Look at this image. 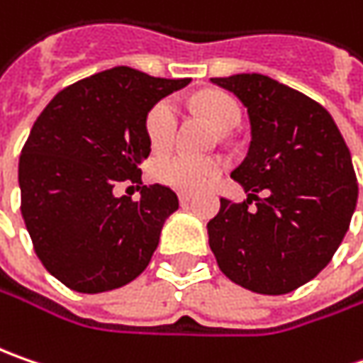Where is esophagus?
I'll return each instance as SVG.
<instances>
[{
  "mask_svg": "<svg viewBox=\"0 0 363 363\" xmlns=\"http://www.w3.org/2000/svg\"><path fill=\"white\" fill-rule=\"evenodd\" d=\"M189 200H191V194L189 191H179V202L186 206V203H189Z\"/></svg>",
  "mask_w": 363,
  "mask_h": 363,
  "instance_id": "1",
  "label": "esophagus"
}]
</instances>
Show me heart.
<instances>
[{"label": "heart", "instance_id": "1", "mask_svg": "<svg viewBox=\"0 0 363 363\" xmlns=\"http://www.w3.org/2000/svg\"><path fill=\"white\" fill-rule=\"evenodd\" d=\"M202 111L218 129L230 131L240 119L242 111L228 94H208L202 101ZM177 131V106L172 99H163L151 106L145 119V133L149 145L155 151L169 149ZM222 172V163L212 157H198L189 153L163 155L153 165V175L161 184L177 189H202Z\"/></svg>", "mask_w": 363, "mask_h": 363}]
</instances>
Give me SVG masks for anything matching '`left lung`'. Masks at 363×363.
I'll use <instances>...</instances> for the list:
<instances>
[{
    "label": "left lung",
    "mask_w": 363,
    "mask_h": 363,
    "mask_svg": "<svg viewBox=\"0 0 363 363\" xmlns=\"http://www.w3.org/2000/svg\"><path fill=\"white\" fill-rule=\"evenodd\" d=\"M212 82L246 106L252 141L232 172L248 198H220L210 248L232 283L285 295L328 267L350 228L357 202L350 149L331 115L303 92L264 74Z\"/></svg>",
    "instance_id": "left-lung-1"
}]
</instances>
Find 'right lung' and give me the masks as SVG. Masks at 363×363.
<instances>
[{"instance_id": "right-lung-1", "label": "right lung", "mask_w": 363, "mask_h": 363, "mask_svg": "<svg viewBox=\"0 0 363 363\" xmlns=\"http://www.w3.org/2000/svg\"><path fill=\"white\" fill-rule=\"evenodd\" d=\"M186 84L115 66L62 89L35 119L20 155L21 216L40 262L68 289L105 293L147 269L179 200L161 184L143 186L141 200L113 188L143 184L147 113Z\"/></svg>"}]
</instances>
